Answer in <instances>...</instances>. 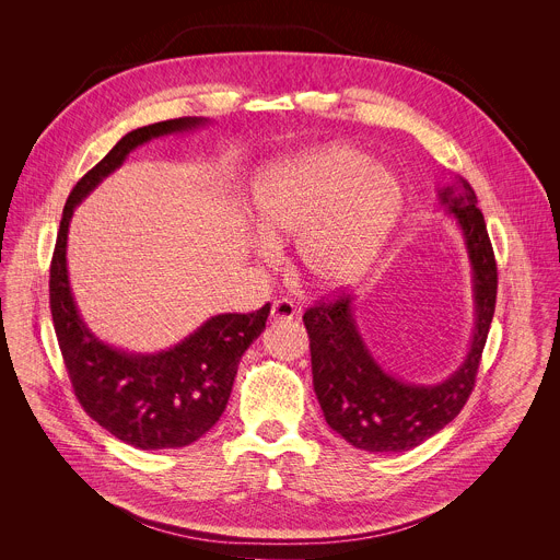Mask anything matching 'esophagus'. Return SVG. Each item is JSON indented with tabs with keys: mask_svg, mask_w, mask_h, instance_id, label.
Listing matches in <instances>:
<instances>
[{
	"mask_svg": "<svg viewBox=\"0 0 560 560\" xmlns=\"http://www.w3.org/2000/svg\"><path fill=\"white\" fill-rule=\"evenodd\" d=\"M270 316L275 318V322H290V318L296 316V305L290 299H277V301H272Z\"/></svg>",
	"mask_w": 560,
	"mask_h": 560,
	"instance_id": "34e87169",
	"label": "esophagus"
}]
</instances>
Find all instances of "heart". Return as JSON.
I'll use <instances>...</instances> for the list:
<instances>
[{
  "instance_id": "b5f03b06",
  "label": "heart",
  "mask_w": 560,
  "mask_h": 560,
  "mask_svg": "<svg viewBox=\"0 0 560 560\" xmlns=\"http://www.w3.org/2000/svg\"><path fill=\"white\" fill-rule=\"evenodd\" d=\"M257 230L268 242L296 234L299 275L322 290L359 281L404 212V184L348 143L283 156L250 190Z\"/></svg>"
}]
</instances>
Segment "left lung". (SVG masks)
Masks as SVG:
<instances>
[{
  "instance_id": "8db88e82",
  "label": "left lung",
  "mask_w": 560,
  "mask_h": 560,
  "mask_svg": "<svg viewBox=\"0 0 560 560\" xmlns=\"http://www.w3.org/2000/svg\"><path fill=\"white\" fill-rule=\"evenodd\" d=\"M439 199L463 230L476 307L469 352L450 378L436 385H417L387 374L374 361L357 328L354 296L343 290L335 299H322L303 314L310 337L312 383L324 417L337 434L365 452L389 454L421 445L458 417L476 383L497 307V259L471 186L458 177L439 190Z\"/></svg>"
}]
</instances>
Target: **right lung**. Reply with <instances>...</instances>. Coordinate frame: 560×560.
Wrapping results in <instances>:
<instances>
[{"mask_svg":"<svg viewBox=\"0 0 560 560\" xmlns=\"http://www.w3.org/2000/svg\"><path fill=\"white\" fill-rule=\"evenodd\" d=\"M201 124V117H179L121 137L70 190L50 261L52 324L77 401L104 430L139 450L190 445L219 421L238 361L266 328L270 303L250 314H217L164 352L117 350L100 341L77 312L66 270L68 225L74 206L117 171L137 145Z\"/></svg>","mask_w":560,"mask_h":560,"instance_id":"1","label":"right lung"}]
</instances>
